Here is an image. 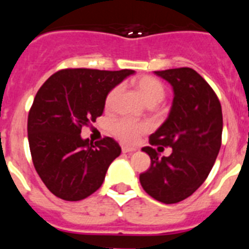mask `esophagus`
<instances>
[{
	"label": "esophagus",
	"instance_id": "34e87169",
	"mask_svg": "<svg viewBox=\"0 0 249 249\" xmlns=\"http://www.w3.org/2000/svg\"><path fill=\"white\" fill-rule=\"evenodd\" d=\"M135 151H136V148H132V147H127V146L122 147L123 153H133Z\"/></svg>",
	"mask_w": 249,
	"mask_h": 249
}]
</instances>
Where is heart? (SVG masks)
<instances>
[{
    "label": "heart",
    "instance_id": "obj_1",
    "mask_svg": "<svg viewBox=\"0 0 249 249\" xmlns=\"http://www.w3.org/2000/svg\"><path fill=\"white\" fill-rule=\"evenodd\" d=\"M136 87L140 91L141 96L143 97L148 106H156L163 101L166 97V89L164 86L158 80L151 76H142L137 78L135 82ZM120 92V87L112 89L106 98V105L109 106L113 102L114 97ZM109 129L116 137L126 143H133L138 138V136L142 135L146 131V126L142 123L135 122V121L128 120V118H121V120L114 121L111 123Z\"/></svg>",
    "mask_w": 249,
    "mask_h": 249
}]
</instances>
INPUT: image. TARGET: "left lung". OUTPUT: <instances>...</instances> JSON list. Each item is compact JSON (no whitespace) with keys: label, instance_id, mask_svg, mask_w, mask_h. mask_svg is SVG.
I'll return each mask as SVG.
<instances>
[{"label":"left lung","instance_id":"8db88e82","mask_svg":"<svg viewBox=\"0 0 249 249\" xmlns=\"http://www.w3.org/2000/svg\"><path fill=\"white\" fill-rule=\"evenodd\" d=\"M173 89L168 117L151 135L152 144L172 147L160 157L152 147H143L151 167L140 175L143 190L162 203H177L198 190L221 148L222 108L203 77L190 67L155 71Z\"/></svg>","mask_w":249,"mask_h":249}]
</instances>
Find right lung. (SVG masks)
Masks as SVG:
<instances>
[{
    "instance_id": "obj_1",
    "label": "right lung",
    "mask_w": 249,
    "mask_h": 249,
    "mask_svg": "<svg viewBox=\"0 0 249 249\" xmlns=\"http://www.w3.org/2000/svg\"><path fill=\"white\" fill-rule=\"evenodd\" d=\"M133 73L62 70L38 89L28 113V143L37 173L56 197L81 201L102 186L121 147L111 137L93 144L81 129L100 117L109 92Z\"/></svg>"
}]
</instances>
